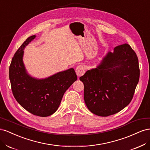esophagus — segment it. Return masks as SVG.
<instances>
[{
	"instance_id": "obj_1",
	"label": "esophagus",
	"mask_w": 150,
	"mask_h": 150,
	"mask_svg": "<svg viewBox=\"0 0 150 150\" xmlns=\"http://www.w3.org/2000/svg\"><path fill=\"white\" fill-rule=\"evenodd\" d=\"M76 74L78 77H80L81 76H83L84 72V67L83 66H77V67L76 68Z\"/></svg>"
}]
</instances>
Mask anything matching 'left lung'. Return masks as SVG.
Here are the masks:
<instances>
[{
    "label": "left lung",
    "instance_id": "1",
    "mask_svg": "<svg viewBox=\"0 0 150 150\" xmlns=\"http://www.w3.org/2000/svg\"><path fill=\"white\" fill-rule=\"evenodd\" d=\"M139 78L138 59L129 44L108 52L96 68L79 78L84 84L86 106L93 114L108 116L132 100Z\"/></svg>",
    "mask_w": 150,
    "mask_h": 150
}]
</instances>
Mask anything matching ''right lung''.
I'll return each mask as SVG.
<instances>
[{
  "instance_id": "obj_1",
  "label": "right lung",
  "mask_w": 150,
  "mask_h": 150,
  "mask_svg": "<svg viewBox=\"0 0 150 150\" xmlns=\"http://www.w3.org/2000/svg\"><path fill=\"white\" fill-rule=\"evenodd\" d=\"M35 37L28 38L15 53L9 67V79L13 95L20 105L33 115L46 117L57 111L64 93L78 78L73 68L44 79L29 75L23 62L24 49Z\"/></svg>"
}]
</instances>
